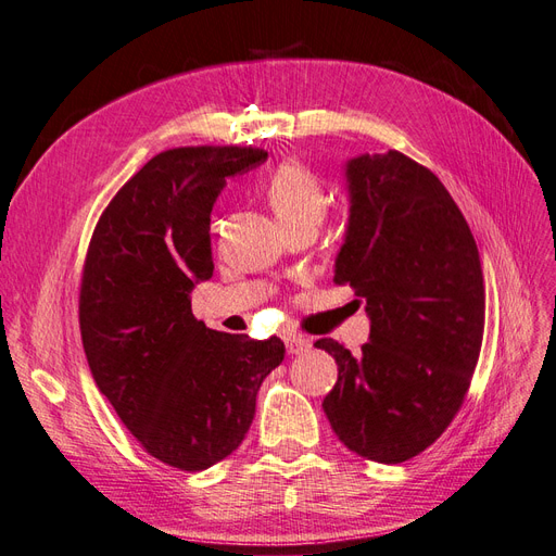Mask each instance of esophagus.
I'll list each match as a JSON object with an SVG mask.
<instances>
[{"mask_svg":"<svg viewBox=\"0 0 556 556\" xmlns=\"http://www.w3.org/2000/svg\"><path fill=\"white\" fill-rule=\"evenodd\" d=\"M288 348H290V352H301V350H306V348H308V343H306V341H296V339H292V341H288Z\"/></svg>","mask_w":556,"mask_h":556,"instance_id":"34e87169","label":"esophagus"}]
</instances>
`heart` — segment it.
<instances>
[{"label":"heart","mask_w":556,"mask_h":556,"mask_svg":"<svg viewBox=\"0 0 556 556\" xmlns=\"http://www.w3.org/2000/svg\"><path fill=\"white\" fill-rule=\"evenodd\" d=\"M266 199L278 225L292 227H317L325 220L329 208V197L325 185L301 164H282L266 182Z\"/></svg>","instance_id":"obj_1"}]
</instances>
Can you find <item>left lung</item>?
Instances as JSON below:
<instances>
[{
	"label": "left lung",
	"mask_w": 556,
	"mask_h": 556,
	"mask_svg": "<svg viewBox=\"0 0 556 556\" xmlns=\"http://www.w3.org/2000/svg\"><path fill=\"white\" fill-rule=\"evenodd\" d=\"M350 215L333 280L364 301L362 355L317 341L339 364L325 399L336 435L399 464L431 445L462 406L484 329V282L459 206L422 164L390 150L345 162Z\"/></svg>",
	"instance_id": "obj_1"
}]
</instances>
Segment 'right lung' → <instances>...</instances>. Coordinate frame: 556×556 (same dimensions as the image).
I'll return each mask as SVG.
<instances>
[{
    "label": "right lung",
    "mask_w": 556,
    "mask_h": 556,
    "mask_svg": "<svg viewBox=\"0 0 556 556\" xmlns=\"http://www.w3.org/2000/svg\"><path fill=\"white\" fill-rule=\"evenodd\" d=\"M260 148L199 146L155 155L99 217L80 285L92 378L160 462L204 470L241 445L262 380L285 357L278 336L208 329L192 290L213 276L211 211Z\"/></svg>",
    "instance_id": "1"
}]
</instances>
